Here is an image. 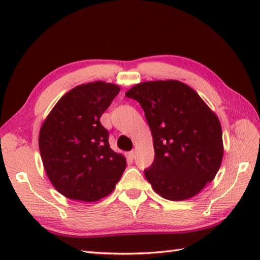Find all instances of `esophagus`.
<instances>
[{"label":"esophagus","mask_w":260,"mask_h":260,"mask_svg":"<svg viewBox=\"0 0 260 260\" xmlns=\"http://www.w3.org/2000/svg\"><path fill=\"white\" fill-rule=\"evenodd\" d=\"M135 152L134 151H131V152H128V157L129 158H132V159H134L135 158Z\"/></svg>","instance_id":"34e87169"}]
</instances>
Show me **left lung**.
<instances>
[{"label":"left lung","instance_id":"obj_1","mask_svg":"<svg viewBox=\"0 0 260 260\" xmlns=\"http://www.w3.org/2000/svg\"><path fill=\"white\" fill-rule=\"evenodd\" d=\"M125 96L139 102L152 132L155 156L144 174L153 190L171 201L198 194L214 179L222 161L217 116L178 80L142 82Z\"/></svg>","mask_w":260,"mask_h":260}]
</instances>
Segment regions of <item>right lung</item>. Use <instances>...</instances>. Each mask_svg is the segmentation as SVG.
<instances>
[{
    "mask_svg": "<svg viewBox=\"0 0 260 260\" xmlns=\"http://www.w3.org/2000/svg\"><path fill=\"white\" fill-rule=\"evenodd\" d=\"M119 87L104 81L68 91L42 124L39 148L49 180L71 200L93 202L114 190L126 168L101 117Z\"/></svg>",
    "mask_w": 260,
    "mask_h": 260,
    "instance_id": "add662e5",
    "label": "right lung"
}]
</instances>
